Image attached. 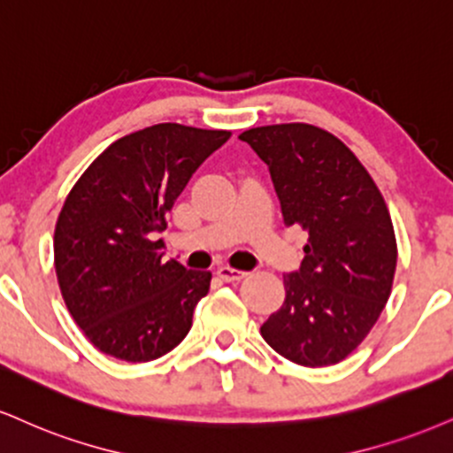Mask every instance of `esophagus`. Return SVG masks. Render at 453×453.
Instances as JSON below:
<instances>
[{
  "mask_svg": "<svg viewBox=\"0 0 453 453\" xmlns=\"http://www.w3.org/2000/svg\"><path fill=\"white\" fill-rule=\"evenodd\" d=\"M217 276L226 282H238L247 276V272L234 270V268H230V265H221V268H217Z\"/></svg>",
  "mask_w": 453,
  "mask_h": 453,
  "instance_id": "esophagus-1",
  "label": "esophagus"
}]
</instances>
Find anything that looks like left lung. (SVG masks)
<instances>
[{"instance_id": "obj_1", "label": "left lung", "mask_w": 453, "mask_h": 453, "mask_svg": "<svg viewBox=\"0 0 453 453\" xmlns=\"http://www.w3.org/2000/svg\"><path fill=\"white\" fill-rule=\"evenodd\" d=\"M268 165L285 226L308 232L285 303L261 325L280 357L326 367L367 337L390 297L396 238L372 174L340 139L312 124L249 128L238 137Z\"/></svg>"}]
</instances>
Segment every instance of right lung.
Here are the masks:
<instances>
[{"mask_svg":"<svg viewBox=\"0 0 453 453\" xmlns=\"http://www.w3.org/2000/svg\"><path fill=\"white\" fill-rule=\"evenodd\" d=\"M230 130L154 124L107 147L65 200L54 268L71 316L101 352L147 363L192 329L211 272L162 261L166 215Z\"/></svg>","mask_w":453,"mask_h":453,"instance_id":"add662e5","label":"right lung"}]
</instances>
